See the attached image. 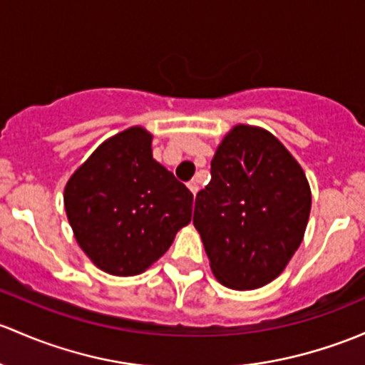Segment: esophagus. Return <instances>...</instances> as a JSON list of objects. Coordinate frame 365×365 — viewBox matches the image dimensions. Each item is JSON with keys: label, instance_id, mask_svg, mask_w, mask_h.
Wrapping results in <instances>:
<instances>
[{"label": "esophagus", "instance_id": "esophagus-1", "mask_svg": "<svg viewBox=\"0 0 365 365\" xmlns=\"http://www.w3.org/2000/svg\"><path fill=\"white\" fill-rule=\"evenodd\" d=\"M189 189H190V192L195 195V194H197V190H199V183L195 182V180H192V182H189Z\"/></svg>", "mask_w": 365, "mask_h": 365}]
</instances>
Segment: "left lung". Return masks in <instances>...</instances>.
Returning a JSON list of instances; mask_svg holds the SVG:
<instances>
[{
	"label": "left lung",
	"instance_id": "1",
	"mask_svg": "<svg viewBox=\"0 0 365 365\" xmlns=\"http://www.w3.org/2000/svg\"><path fill=\"white\" fill-rule=\"evenodd\" d=\"M309 210V183L290 152L266 129L234 125L194 206L215 278L234 290L273 282L301 245Z\"/></svg>",
	"mask_w": 365,
	"mask_h": 365
}]
</instances>
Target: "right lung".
Segmentation results:
<instances>
[{
    "label": "right lung",
    "instance_id": "add662e5",
    "mask_svg": "<svg viewBox=\"0 0 365 365\" xmlns=\"http://www.w3.org/2000/svg\"><path fill=\"white\" fill-rule=\"evenodd\" d=\"M194 195L152 157V134L129 128L99 145L64 189L75 240L105 273H143L192 217Z\"/></svg>",
    "mask_w": 365,
    "mask_h": 365
}]
</instances>
